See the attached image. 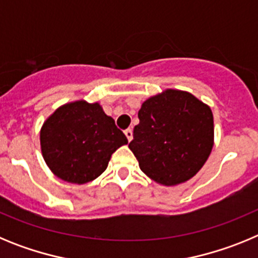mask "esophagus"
<instances>
[{
    "mask_svg": "<svg viewBox=\"0 0 258 258\" xmlns=\"http://www.w3.org/2000/svg\"><path fill=\"white\" fill-rule=\"evenodd\" d=\"M124 133H125V136H126L127 141H129V142H131V141L133 140V131H132L131 127H129V129H126V131H125Z\"/></svg>",
    "mask_w": 258,
    "mask_h": 258,
    "instance_id": "34e87169",
    "label": "esophagus"
}]
</instances>
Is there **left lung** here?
Instances as JSON below:
<instances>
[{
	"label": "left lung",
	"mask_w": 258,
	"mask_h": 258,
	"mask_svg": "<svg viewBox=\"0 0 258 258\" xmlns=\"http://www.w3.org/2000/svg\"><path fill=\"white\" fill-rule=\"evenodd\" d=\"M129 149L146 175L164 186L197 174L213 147V113L187 92L166 89L138 111Z\"/></svg>",
	"instance_id": "left-lung-1"
}]
</instances>
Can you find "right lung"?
I'll return each mask as SVG.
<instances>
[{
	"instance_id": "add662e5",
	"label": "right lung",
	"mask_w": 258,
	"mask_h": 258,
	"mask_svg": "<svg viewBox=\"0 0 258 258\" xmlns=\"http://www.w3.org/2000/svg\"><path fill=\"white\" fill-rule=\"evenodd\" d=\"M40 142L45 163L58 178L83 184L106 170L111 155L127 138L101 104L76 101L46 118Z\"/></svg>"
}]
</instances>
